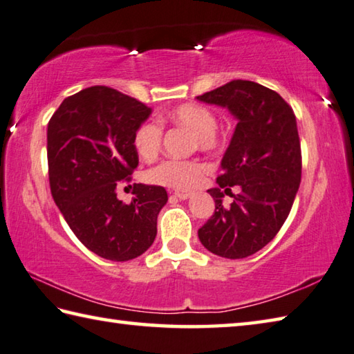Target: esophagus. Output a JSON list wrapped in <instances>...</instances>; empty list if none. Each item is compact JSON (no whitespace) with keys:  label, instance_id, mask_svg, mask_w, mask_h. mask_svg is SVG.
Instances as JSON below:
<instances>
[{"label":"esophagus","instance_id":"esophagus-1","mask_svg":"<svg viewBox=\"0 0 354 354\" xmlns=\"http://www.w3.org/2000/svg\"><path fill=\"white\" fill-rule=\"evenodd\" d=\"M174 196H176L177 198L185 200V198H189V197H191V192H188V191H176Z\"/></svg>","mask_w":354,"mask_h":354}]
</instances>
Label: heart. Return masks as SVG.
<instances>
[{
  "label": "heart",
  "instance_id": "1",
  "mask_svg": "<svg viewBox=\"0 0 354 354\" xmlns=\"http://www.w3.org/2000/svg\"><path fill=\"white\" fill-rule=\"evenodd\" d=\"M160 123L182 128L192 134V149L217 152L223 148L225 138L218 131L217 114L211 108L198 103H183L160 117ZM156 120H146L134 132V148L145 158H154L162 148L163 128ZM206 166L198 160H165L146 171L149 183L168 186L174 189H192L198 185Z\"/></svg>",
  "mask_w": 354,
  "mask_h": 354
}]
</instances>
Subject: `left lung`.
Segmentation results:
<instances>
[{"mask_svg":"<svg viewBox=\"0 0 354 354\" xmlns=\"http://www.w3.org/2000/svg\"><path fill=\"white\" fill-rule=\"evenodd\" d=\"M197 98L228 108L239 120L222 158L218 188L208 191L216 211L198 239L220 257H248L276 237L295 203L302 176L296 115L276 91L248 80H232ZM231 185L239 186V195ZM220 189L235 198L228 209Z\"/></svg>","mask_w":354,"mask_h":354,"instance_id":"obj_1","label":"left lung"}]
</instances>
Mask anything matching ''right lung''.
Instances as JSON below:
<instances>
[{
	"label": "right lung",
	"instance_id": "1",
	"mask_svg": "<svg viewBox=\"0 0 354 354\" xmlns=\"http://www.w3.org/2000/svg\"><path fill=\"white\" fill-rule=\"evenodd\" d=\"M149 114L151 108L137 98L92 86L64 98L48 124L53 202L86 248L114 262L149 248L158 212L168 202L163 186L134 183L128 205L115 192L137 168L132 138Z\"/></svg>",
	"mask_w": 354,
	"mask_h": 354
}]
</instances>
